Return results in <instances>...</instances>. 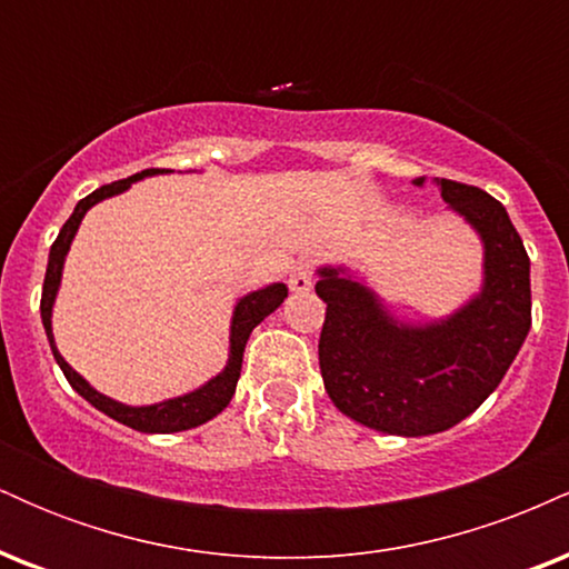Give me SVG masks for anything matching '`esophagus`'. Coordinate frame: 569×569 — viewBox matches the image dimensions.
I'll return each mask as SVG.
<instances>
[{
  "mask_svg": "<svg viewBox=\"0 0 569 569\" xmlns=\"http://www.w3.org/2000/svg\"><path fill=\"white\" fill-rule=\"evenodd\" d=\"M289 289L293 293H305L312 289V264L310 262H297L289 270Z\"/></svg>",
  "mask_w": 569,
  "mask_h": 569,
  "instance_id": "esophagus-1",
  "label": "esophagus"
}]
</instances>
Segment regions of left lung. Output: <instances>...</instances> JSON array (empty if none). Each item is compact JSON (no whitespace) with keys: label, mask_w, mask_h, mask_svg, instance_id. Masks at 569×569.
<instances>
[{"label":"left lung","mask_w":569,"mask_h":569,"mask_svg":"<svg viewBox=\"0 0 569 569\" xmlns=\"http://www.w3.org/2000/svg\"><path fill=\"white\" fill-rule=\"evenodd\" d=\"M436 187L485 246L481 291L452 316L398 321L345 267L318 270L326 393L350 420L390 436L441 433L466 420L506 377L532 323L530 257L502 202L460 181Z\"/></svg>","instance_id":"left-lung-1"}]
</instances>
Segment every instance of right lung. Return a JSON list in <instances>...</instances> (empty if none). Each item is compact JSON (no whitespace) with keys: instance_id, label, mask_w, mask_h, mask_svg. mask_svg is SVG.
Returning a JSON list of instances; mask_svg holds the SVG:
<instances>
[{"instance_id":"obj_1","label":"right lung","mask_w":569,"mask_h":569,"mask_svg":"<svg viewBox=\"0 0 569 569\" xmlns=\"http://www.w3.org/2000/svg\"><path fill=\"white\" fill-rule=\"evenodd\" d=\"M154 173H168V171H158V168H149V171H141L130 179L122 181H112V184L96 189L90 192L88 198H82L77 202L74 213H71L67 224L61 227L58 232L56 243L50 246V259H48V272H44V286H42V302H39V312H42V326L44 335H48L50 350H53L58 367H61L63 377H67L71 388L80 393L84 401H90L98 411L109 415L112 420L122 422V426L141 430V433H179V430H189L198 428L202 422L213 420L227 403L232 401L234 396V385H238L240 377V367H243V350L251 331L257 329L259 323L264 321L270 312H276L283 299L289 297V289L286 283H272L267 289L251 291L246 297L238 299L232 310V326H230V358H227V367L219 371L213 380H208L206 385H200L198 390L192 393H184L179 398H168V401L160 403H149V407H128V403L114 401V398L98 393L96 388H90L84 377L77 375L74 369L63 361V356L56 348L53 339V305H56V293L58 286H61V272H63V262H67V253L71 240H74L77 230H80V221L84 219V213L96 206V202L112 198V194L126 192V189L133 184V181L143 179V176H154Z\"/></svg>"}]
</instances>
